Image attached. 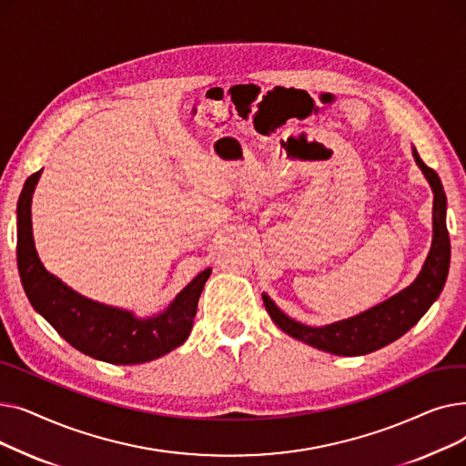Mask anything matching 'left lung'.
<instances>
[{
  "instance_id": "left-lung-1",
  "label": "left lung",
  "mask_w": 466,
  "mask_h": 466,
  "mask_svg": "<svg viewBox=\"0 0 466 466\" xmlns=\"http://www.w3.org/2000/svg\"><path fill=\"white\" fill-rule=\"evenodd\" d=\"M413 157L418 166L423 169L425 177L429 179L434 192L432 206V248L420 272L408 289H404L393 299L385 300L383 304L364 311L351 319L339 321L329 327L313 329L287 317L270 297L262 295L266 311L270 313L272 321L289 336L297 338L304 344H309L321 351H329L334 355L355 357L366 355L376 350L385 348L390 341L404 336L432 306V302L442 292L450 270V234L446 227V192L440 181L438 174L429 167L420 153L413 149Z\"/></svg>"
}]
</instances>
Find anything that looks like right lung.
Listing matches in <instances>:
<instances>
[{
	"label": "right lung",
	"mask_w": 466,
	"mask_h": 466,
	"mask_svg": "<svg viewBox=\"0 0 466 466\" xmlns=\"http://www.w3.org/2000/svg\"><path fill=\"white\" fill-rule=\"evenodd\" d=\"M39 176L41 171H35L24 183L16 208L18 272L35 311L55 327L69 346L104 362L139 364L179 348L192 329L198 299L211 274L209 268L196 276L164 313L151 319H137L128 311L77 295L45 270L34 248L30 204Z\"/></svg>",
	"instance_id": "1"
}]
</instances>
